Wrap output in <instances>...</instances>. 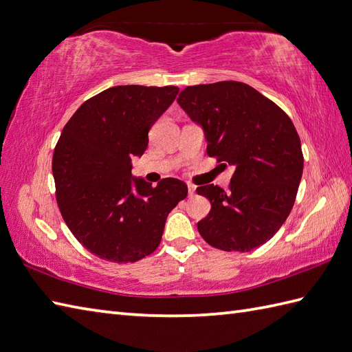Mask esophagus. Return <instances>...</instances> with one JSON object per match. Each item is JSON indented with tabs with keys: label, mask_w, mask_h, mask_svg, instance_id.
<instances>
[{
	"label": "esophagus",
	"mask_w": 352,
	"mask_h": 352,
	"mask_svg": "<svg viewBox=\"0 0 352 352\" xmlns=\"http://www.w3.org/2000/svg\"><path fill=\"white\" fill-rule=\"evenodd\" d=\"M187 192H189V196L192 198V196L196 193V187L193 184H187Z\"/></svg>",
	"instance_id": "obj_1"
}]
</instances>
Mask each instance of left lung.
<instances>
[{
    "instance_id": "1",
    "label": "left lung",
    "mask_w": 352,
    "mask_h": 352,
    "mask_svg": "<svg viewBox=\"0 0 352 352\" xmlns=\"http://www.w3.org/2000/svg\"><path fill=\"white\" fill-rule=\"evenodd\" d=\"M177 102L204 129L208 156L235 168L230 192L214 184L196 189L211 202L210 213L198 222L199 234L220 250L259 248L289 216L303 174L301 142L291 118L236 80L187 87Z\"/></svg>"
}]
</instances>
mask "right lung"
I'll use <instances>...</instances> for the list:
<instances>
[{"label": "right lung", "mask_w": 352, "mask_h": 352, "mask_svg": "<svg viewBox=\"0 0 352 352\" xmlns=\"http://www.w3.org/2000/svg\"><path fill=\"white\" fill-rule=\"evenodd\" d=\"M178 88L118 85L80 104L64 126L52 157L56 202L82 246L111 263H136L157 249L170 210L187 186L165 178L153 187L132 177L148 130Z\"/></svg>", "instance_id": "obj_1"}]
</instances>
